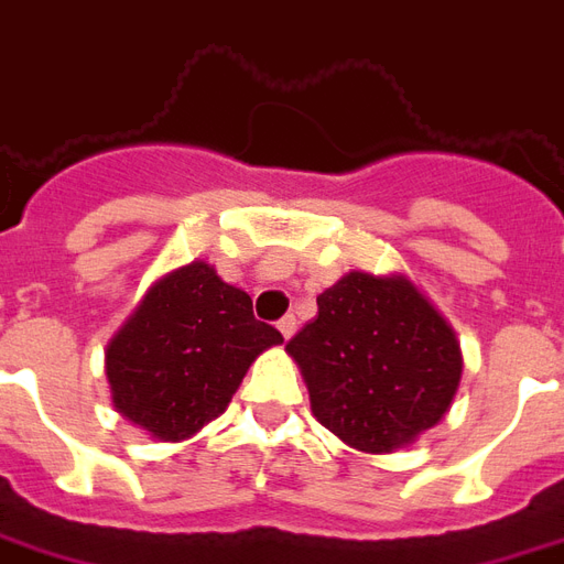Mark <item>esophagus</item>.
<instances>
[{
  "mask_svg": "<svg viewBox=\"0 0 564 564\" xmlns=\"http://www.w3.org/2000/svg\"><path fill=\"white\" fill-rule=\"evenodd\" d=\"M295 328H299V323H295V316H283L281 323H278V332L283 335V340H290V337L295 335Z\"/></svg>",
  "mask_w": 564,
  "mask_h": 564,
  "instance_id": "obj_1",
  "label": "esophagus"
}]
</instances>
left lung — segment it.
<instances>
[{"instance_id":"obj_1","label":"left lung","mask_w":564,"mask_h":564,"mask_svg":"<svg viewBox=\"0 0 564 564\" xmlns=\"http://www.w3.org/2000/svg\"><path fill=\"white\" fill-rule=\"evenodd\" d=\"M286 344L316 421L367 454L403 448L448 412L463 358L452 325L403 274L349 271Z\"/></svg>"}]
</instances>
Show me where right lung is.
<instances>
[{"instance_id": "obj_1", "label": "right lung", "mask_w": 564, "mask_h": 564, "mask_svg": "<svg viewBox=\"0 0 564 564\" xmlns=\"http://www.w3.org/2000/svg\"><path fill=\"white\" fill-rule=\"evenodd\" d=\"M278 344L281 332L253 316L250 295L194 260L154 283L112 335V406L154 440H187L227 410L248 367Z\"/></svg>"}]
</instances>
